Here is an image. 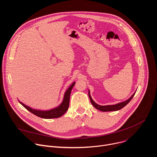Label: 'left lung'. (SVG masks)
I'll list each match as a JSON object with an SVG mask.
<instances>
[{
  "instance_id": "obj_1",
  "label": "left lung",
  "mask_w": 157,
  "mask_h": 157,
  "mask_svg": "<svg viewBox=\"0 0 157 157\" xmlns=\"http://www.w3.org/2000/svg\"><path fill=\"white\" fill-rule=\"evenodd\" d=\"M136 92H135L134 94H133L132 95V96L128 98L127 100L126 101H124L123 102H121V103H117L116 105H106V106H101V105H98L97 103H96L93 100V99L91 98V96L90 95V90L88 91V95H89V97H90V101H91V104L93 105V106L96 108L97 109L99 110V111H104V112H106V111H118V110H120L121 109H122L123 107H124L128 103H129L131 99L133 98V97L134 96Z\"/></svg>"
}]
</instances>
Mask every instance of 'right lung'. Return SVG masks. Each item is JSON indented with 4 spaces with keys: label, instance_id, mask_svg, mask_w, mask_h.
<instances>
[{
    "label": "right lung",
    "instance_id": "add662e5",
    "mask_svg": "<svg viewBox=\"0 0 157 157\" xmlns=\"http://www.w3.org/2000/svg\"><path fill=\"white\" fill-rule=\"evenodd\" d=\"M75 82H73L72 84L68 88V89L66 91L64 98L63 99L62 103L56 108H54L52 109H49V110H40V109H33L29 106H28L25 105H24L21 101H19V103L28 111H29L34 115H36L38 117L45 118V119H51V118H57L62 117L64 114L67 111L69 108V98H70V94L71 90H72L73 86H75Z\"/></svg>",
    "mask_w": 157,
    "mask_h": 157
}]
</instances>
